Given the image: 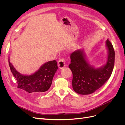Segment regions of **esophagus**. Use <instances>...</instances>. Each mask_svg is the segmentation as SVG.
<instances>
[{
    "mask_svg": "<svg viewBox=\"0 0 125 125\" xmlns=\"http://www.w3.org/2000/svg\"><path fill=\"white\" fill-rule=\"evenodd\" d=\"M65 66H66V63H65V59H64L63 58H61L58 62V66L59 67V68L62 69Z\"/></svg>",
    "mask_w": 125,
    "mask_h": 125,
    "instance_id": "34e87169",
    "label": "esophagus"
}]
</instances>
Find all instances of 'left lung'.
I'll return each mask as SVG.
<instances>
[{
	"label": "left lung",
	"instance_id": "obj_1",
	"mask_svg": "<svg viewBox=\"0 0 125 125\" xmlns=\"http://www.w3.org/2000/svg\"><path fill=\"white\" fill-rule=\"evenodd\" d=\"M106 45L108 52L107 62L99 68H94L89 65L83 50H76L71 54L69 67L73 73L72 85L75 92L82 95L93 93L110 78L114 66L115 51L108 40Z\"/></svg>",
	"mask_w": 125,
	"mask_h": 125
}]
</instances>
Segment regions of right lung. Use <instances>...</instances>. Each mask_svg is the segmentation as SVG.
I'll return each instance as SVG.
<instances>
[{
  "label": "right lung",
  "mask_w": 125,
  "mask_h": 125,
  "mask_svg": "<svg viewBox=\"0 0 125 125\" xmlns=\"http://www.w3.org/2000/svg\"><path fill=\"white\" fill-rule=\"evenodd\" d=\"M9 64L11 73L17 81L18 88L29 93L47 91L50 88L52 79L58 69L56 60H52L45 63L33 74L23 75L14 68L9 59Z\"/></svg>",
  "instance_id": "1"
}]
</instances>
